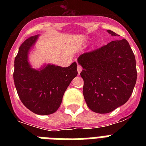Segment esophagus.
Wrapping results in <instances>:
<instances>
[{
	"label": "esophagus",
	"instance_id": "esophagus-1",
	"mask_svg": "<svg viewBox=\"0 0 146 146\" xmlns=\"http://www.w3.org/2000/svg\"><path fill=\"white\" fill-rule=\"evenodd\" d=\"M77 70H78V73H79V74H80V73H81V71L82 70V66H80V64H78L77 65Z\"/></svg>",
	"mask_w": 146,
	"mask_h": 146
}]
</instances>
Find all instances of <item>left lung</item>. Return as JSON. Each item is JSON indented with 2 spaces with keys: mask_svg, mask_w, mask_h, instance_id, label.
<instances>
[{
  "mask_svg": "<svg viewBox=\"0 0 146 146\" xmlns=\"http://www.w3.org/2000/svg\"><path fill=\"white\" fill-rule=\"evenodd\" d=\"M111 35L117 34L108 30ZM78 63L83 70V96L94 112L107 113L128 101L136 84V58L129 42L123 38L82 54Z\"/></svg>",
  "mask_w": 146,
  "mask_h": 146,
  "instance_id": "1",
  "label": "left lung"
}]
</instances>
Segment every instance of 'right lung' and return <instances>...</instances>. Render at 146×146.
Instances as JSON below:
<instances>
[{
	"label": "right lung",
	"mask_w": 146,
	"mask_h": 146,
	"mask_svg": "<svg viewBox=\"0 0 146 146\" xmlns=\"http://www.w3.org/2000/svg\"><path fill=\"white\" fill-rule=\"evenodd\" d=\"M37 38L38 35L31 36L19 47L13 80L23 104L33 113L48 115L59 108L64 92L78 72L76 62L68 67L48 65L41 70L31 68L28 52Z\"/></svg>",
	"instance_id": "obj_1"
}]
</instances>
